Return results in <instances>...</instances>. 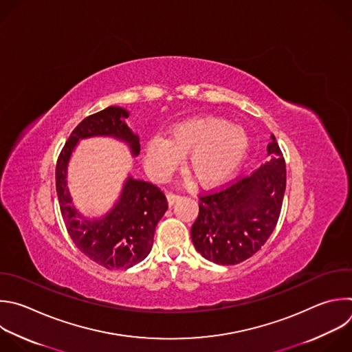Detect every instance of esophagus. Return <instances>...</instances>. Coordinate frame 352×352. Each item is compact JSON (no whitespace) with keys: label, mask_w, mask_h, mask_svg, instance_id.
Listing matches in <instances>:
<instances>
[{"label":"esophagus","mask_w":352,"mask_h":352,"mask_svg":"<svg viewBox=\"0 0 352 352\" xmlns=\"http://www.w3.org/2000/svg\"><path fill=\"white\" fill-rule=\"evenodd\" d=\"M181 199V196H178V195H174V193H168L167 195V203H168V206H173L175 201H178Z\"/></svg>","instance_id":"obj_1"}]
</instances>
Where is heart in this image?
<instances>
[{
	"label": "heart",
	"instance_id": "obj_1",
	"mask_svg": "<svg viewBox=\"0 0 352 352\" xmlns=\"http://www.w3.org/2000/svg\"><path fill=\"white\" fill-rule=\"evenodd\" d=\"M250 138L245 129L217 116H196L173 124L168 140L152 137L144 149L148 173L166 179L186 156L185 167L199 186L214 189L228 182L245 163Z\"/></svg>",
	"mask_w": 352,
	"mask_h": 352
}]
</instances>
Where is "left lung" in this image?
I'll return each instance as SVG.
<instances>
[{
  "label": "left lung",
  "mask_w": 352,
  "mask_h": 352,
  "mask_svg": "<svg viewBox=\"0 0 352 352\" xmlns=\"http://www.w3.org/2000/svg\"><path fill=\"white\" fill-rule=\"evenodd\" d=\"M267 153L270 160L253 174L200 197L190 238L206 260L218 265L239 264L271 236L286 189V164L274 135Z\"/></svg>",
  "instance_id": "8db88e82"
}]
</instances>
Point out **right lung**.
<instances>
[{"instance_id": "add662e5", "label": "right lung", "mask_w": 352, "mask_h": 352, "mask_svg": "<svg viewBox=\"0 0 352 352\" xmlns=\"http://www.w3.org/2000/svg\"><path fill=\"white\" fill-rule=\"evenodd\" d=\"M129 116L124 107L109 106L85 117L69 137L56 164V193L69 235L82 254L106 270H127L148 257L156 225L167 211L166 196L153 184L129 175L113 206L103 215L88 217L72 203L67 171L78 142L95 137L123 142L137 157L140 137L127 126Z\"/></svg>"}]
</instances>
